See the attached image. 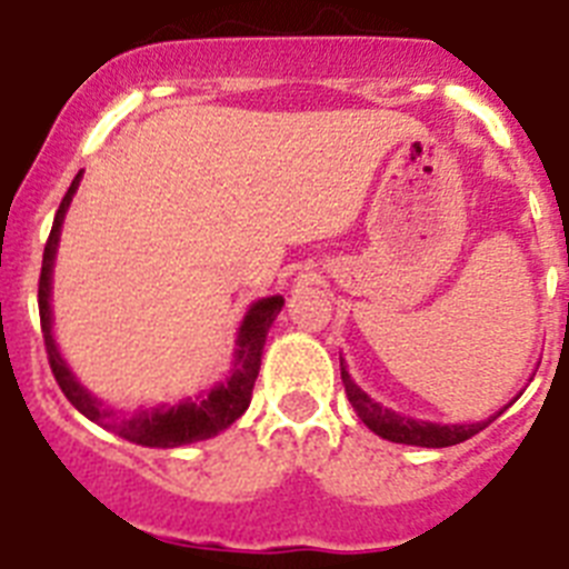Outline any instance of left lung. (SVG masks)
<instances>
[{"instance_id":"left-lung-1","label":"left lung","mask_w":569,"mask_h":569,"mask_svg":"<svg viewBox=\"0 0 569 569\" xmlns=\"http://www.w3.org/2000/svg\"><path fill=\"white\" fill-rule=\"evenodd\" d=\"M341 381H345V393L353 405L356 416L365 421L376 436L387 441H396V445H413V447H453L467 441L470 436L481 433L487 425L499 419L505 413L507 407H501L499 413L490 416L485 421H476V425H436V421H419L410 419V416H401L390 407H381L379 401H373L370 396L350 379V373L341 365Z\"/></svg>"}]
</instances>
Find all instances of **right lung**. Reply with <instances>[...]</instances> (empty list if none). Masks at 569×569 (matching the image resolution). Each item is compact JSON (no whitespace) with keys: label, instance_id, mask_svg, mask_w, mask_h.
Returning <instances> with one entry per match:
<instances>
[{"label":"right lung","instance_id":"1","mask_svg":"<svg viewBox=\"0 0 569 569\" xmlns=\"http://www.w3.org/2000/svg\"><path fill=\"white\" fill-rule=\"evenodd\" d=\"M82 179V170L77 179L70 182L68 193H64L62 204L57 210L53 228H50L48 244H44L42 256V273H39V321H42V336H44V350H48L50 370L57 376L62 393L68 401L77 407L79 413L88 416L90 421L102 425L104 430H113L116 436L133 441L142 447H182L193 445V441H204L210 436L222 433L239 419L250 405L253 396L256 376H259L261 365V347L268 339V330L273 319L279 316L284 299L281 296H268L250 305L248 316L241 319L239 339H236V356H233V370L230 379L216 385L208 393H199L196 399H184L179 405H159V407H144V410H133V413H119L113 407H104L102 401L79 385V379L70 373L68 361L59 353L53 333H50V273H53V256H57L59 244V230H62L64 213L73 199Z\"/></svg>","mask_w":569,"mask_h":569}]
</instances>
